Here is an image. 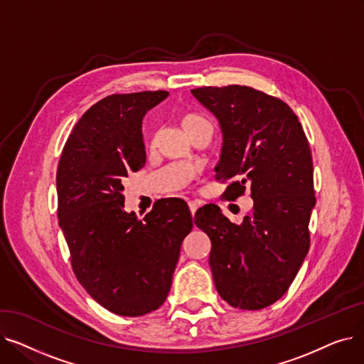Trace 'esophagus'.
Wrapping results in <instances>:
<instances>
[{"mask_svg": "<svg viewBox=\"0 0 364 364\" xmlns=\"http://www.w3.org/2000/svg\"><path fill=\"white\" fill-rule=\"evenodd\" d=\"M188 208H190V213H192V215H195L199 206H198L196 202H188Z\"/></svg>", "mask_w": 364, "mask_h": 364, "instance_id": "esophagus-1", "label": "esophagus"}]
</instances>
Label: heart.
<instances>
[{
  "label": "heart",
  "instance_id": "b5f03b06",
  "mask_svg": "<svg viewBox=\"0 0 364 364\" xmlns=\"http://www.w3.org/2000/svg\"><path fill=\"white\" fill-rule=\"evenodd\" d=\"M203 124H208V121L205 118L199 117V114H196V113H184L181 118V125L187 134H190L195 128H198L199 125H203ZM151 143H153V139H151Z\"/></svg>",
  "mask_w": 364,
  "mask_h": 364
}]
</instances>
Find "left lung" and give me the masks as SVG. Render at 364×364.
<instances>
[{"instance_id": "1", "label": "left lung", "mask_w": 364, "mask_h": 364, "mask_svg": "<svg viewBox=\"0 0 364 364\" xmlns=\"http://www.w3.org/2000/svg\"><path fill=\"white\" fill-rule=\"evenodd\" d=\"M195 97L223 132L217 181L224 196L254 199L240 225L214 203L195 224L211 239L209 265L220 296L235 309L261 310L289 289L310 247L316 205L313 158L301 122L283 100L246 85L200 87Z\"/></svg>"}]
</instances>
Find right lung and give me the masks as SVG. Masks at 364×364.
I'll return each instance as SVG.
<instances>
[{
    "label": "right lung",
    "instance_id": "add662e5",
    "mask_svg": "<svg viewBox=\"0 0 364 364\" xmlns=\"http://www.w3.org/2000/svg\"><path fill=\"white\" fill-rule=\"evenodd\" d=\"M168 91L112 94L76 122L57 166V217L72 270L114 314L158 310L171 289L193 218L183 199L166 198L139 218L125 213L124 181L146 164L141 121Z\"/></svg>",
    "mask_w": 364,
    "mask_h": 364
}]
</instances>
